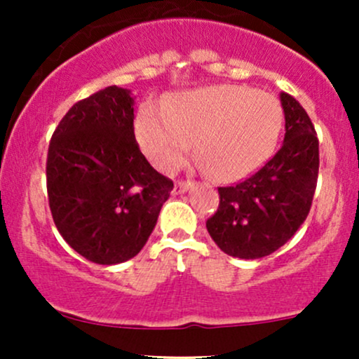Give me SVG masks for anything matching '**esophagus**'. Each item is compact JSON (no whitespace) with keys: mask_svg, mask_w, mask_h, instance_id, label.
Masks as SVG:
<instances>
[{"mask_svg":"<svg viewBox=\"0 0 359 359\" xmlns=\"http://www.w3.org/2000/svg\"><path fill=\"white\" fill-rule=\"evenodd\" d=\"M192 185H194V182H191V180H187V182H177L174 185V191H172V194H174V196H180V194L187 192Z\"/></svg>","mask_w":359,"mask_h":359,"instance_id":"obj_1","label":"esophagus"}]
</instances>
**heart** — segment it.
<instances>
[{"instance_id": "1", "label": "heart", "mask_w": 359, "mask_h": 359, "mask_svg": "<svg viewBox=\"0 0 359 359\" xmlns=\"http://www.w3.org/2000/svg\"><path fill=\"white\" fill-rule=\"evenodd\" d=\"M283 109L277 97L246 86L184 90L165 108L138 113L137 138L160 172L179 168L192 150L214 180L238 182L257 172L277 147Z\"/></svg>"}]
</instances>
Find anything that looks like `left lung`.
<instances>
[{
  "mask_svg": "<svg viewBox=\"0 0 359 359\" xmlns=\"http://www.w3.org/2000/svg\"><path fill=\"white\" fill-rule=\"evenodd\" d=\"M283 145L243 182L219 187V208L205 222L229 257L257 259L277 251L306 221L319 174V140L297 100L280 93Z\"/></svg>",
  "mask_w": 359,
  "mask_h": 359,
  "instance_id": "8db88e82",
  "label": "left lung"
}]
</instances>
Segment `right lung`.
Instances as JSON below:
<instances>
[{
	"label": "right lung",
	"instance_id": "obj_1",
	"mask_svg": "<svg viewBox=\"0 0 359 359\" xmlns=\"http://www.w3.org/2000/svg\"><path fill=\"white\" fill-rule=\"evenodd\" d=\"M131 90L109 86L72 106L53 131L47 194L53 222L86 259L137 257L174 182L140 151Z\"/></svg>",
	"mask_w": 359,
	"mask_h": 359
}]
</instances>
